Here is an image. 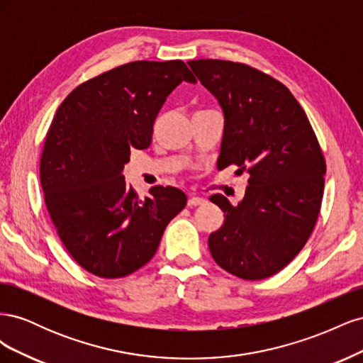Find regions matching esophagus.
I'll return each instance as SVG.
<instances>
[{
    "instance_id": "esophagus-1",
    "label": "esophagus",
    "mask_w": 363,
    "mask_h": 363,
    "mask_svg": "<svg viewBox=\"0 0 363 363\" xmlns=\"http://www.w3.org/2000/svg\"><path fill=\"white\" fill-rule=\"evenodd\" d=\"M206 200L203 199V196H196L195 194H191L189 195V200H188V206L189 207H194V206H200V204H204Z\"/></svg>"
}]
</instances>
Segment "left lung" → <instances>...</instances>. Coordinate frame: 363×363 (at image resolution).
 <instances>
[{"label":"left lung","instance_id":"1","mask_svg":"<svg viewBox=\"0 0 363 363\" xmlns=\"http://www.w3.org/2000/svg\"><path fill=\"white\" fill-rule=\"evenodd\" d=\"M188 65L224 113L218 169L236 164L250 174L236 206L211 196L225 219L208 236V250L239 279L271 277L301 251L320 215L323 151L301 106L276 79L228 60Z\"/></svg>","mask_w":363,"mask_h":363}]
</instances>
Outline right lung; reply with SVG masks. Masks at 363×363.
<instances>
[{"mask_svg": "<svg viewBox=\"0 0 363 363\" xmlns=\"http://www.w3.org/2000/svg\"><path fill=\"white\" fill-rule=\"evenodd\" d=\"M182 82L196 83L182 60L131 62L77 86L52 118L40 157L45 204L65 248L96 277L144 267L188 201L172 186L140 200L123 175L130 151L150 147L156 116Z\"/></svg>", "mask_w": 363, "mask_h": 363, "instance_id": "right-lung-1", "label": "right lung"}]
</instances>
